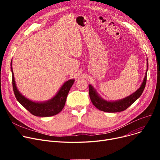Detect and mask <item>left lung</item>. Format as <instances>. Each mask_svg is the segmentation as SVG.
Instances as JSON below:
<instances>
[{"instance_id": "obj_1", "label": "left lung", "mask_w": 160, "mask_h": 160, "mask_svg": "<svg viewBox=\"0 0 160 160\" xmlns=\"http://www.w3.org/2000/svg\"><path fill=\"white\" fill-rule=\"evenodd\" d=\"M148 67V63L147 60V70ZM147 70L145 73V77L143 82H142L140 88L130 96L121 100H116V101H107V100H104L98 95L93 86L89 85V94L92 103L99 110L108 113L120 112L127 110L129 106H130L137 99L140 97L142 92H143L147 82Z\"/></svg>"}]
</instances>
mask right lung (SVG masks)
Returning a JSON list of instances; mask_svg holds the SVG:
<instances>
[{"label":"right lung","instance_id":"1","mask_svg":"<svg viewBox=\"0 0 160 160\" xmlns=\"http://www.w3.org/2000/svg\"><path fill=\"white\" fill-rule=\"evenodd\" d=\"M12 66V62H11V70L12 72L13 89L15 96L18 101L30 113L38 117H50L59 113L63 110L65 104L67 95L74 83V79L65 82L57 94L51 99L45 102H37L32 101L24 97L17 88Z\"/></svg>","mask_w":160,"mask_h":160}]
</instances>
